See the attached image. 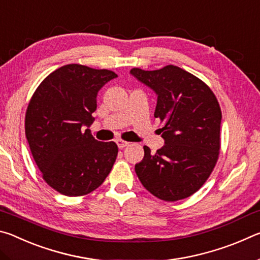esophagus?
<instances>
[{"instance_id":"obj_1","label":"esophagus","mask_w":260,"mask_h":260,"mask_svg":"<svg viewBox=\"0 0 260 260\" xmlns=\"http://www.w3.org/2000/svg\"><path fill=\"white\" fill-rule=\"evenodd\" d=\"M116 143H117V146L119 149H124L125 147H127L129 144V142H127V141H124V140H120V139L117 140Z\"/></svg>"}]
</instances>
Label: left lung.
Returning a JSON list of instances; mask_svg holds the SVG:
<instances>
[{"mask_svg":"<svg viewBox=\"0 0 260 260\" xmlns=\"http://www.w3.org/2000/svg\"><path fill=\"white\" fill-rule=\"evenodd\" d=\"M131 74L157 95L155 118L165 146L152 153L144 146L135 172L143 187L166 202L187 199L203 186L217 164L221 110L218 100L193 74L174 65Z\"/></svg>","mask_w":260,"mask_h":260,"instance_id":"1","label":"left lung"}]
</instances>
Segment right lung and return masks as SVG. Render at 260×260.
I'll list each match as a JSON object with an SVG mask.
<instances>
[{
	"label": "right lung",
	"instance_id": "obj_1",
	"mask_svg": "<svg viewBox=\"0 0 260 260\" xmlns=\"http://www.w3.org/2000/svg\"><path fill=\"white\" fill-rule=\"evenodd\" d=\"M118 76L110 70L64 65L43 80L30 99L25 134L42 178L63 195L82 196L103 183L118 155L114 142L90 134L98 93Z\"/></svg>",
	"mask_w": 260,
	"mask_h": 260
}]
</instances>
